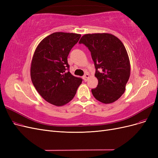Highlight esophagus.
<instances>
[{
    "mask_svg": "<svg viewBox=\"0 0 158 158\" xmlns=\"http://www.w3.org/2000/svg\"><path fill=\"white\" fill-rule=\"evenodd\" d=\"M89 74H85L84 76H83V79H84V80L85 81V82H86V81L88 80V78H89Z\"/></svg>",
    "mask_w": 158,
    "mask_h": 158,
    "instance_id": "1",
    "label": "esophagus"
}]
</instances>
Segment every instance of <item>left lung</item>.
<instances>
[{"mask_svg": "<svg viewBox=\"0 0 158 158\" xmlns=\"http://www.w3.org/2000/svg\"><path fill=\"white\" fill-rule=\"evenodd\" d=\"M91 52L95 68L98 86L92 89L94 98L103 103H113L125 91L131 65L121 41L110 33L84 35L79 41Z\"/></svg>", "mask_w": 158, "mask_h": 158, "instance_id": "1", "label": "left lung"}]
</instances>
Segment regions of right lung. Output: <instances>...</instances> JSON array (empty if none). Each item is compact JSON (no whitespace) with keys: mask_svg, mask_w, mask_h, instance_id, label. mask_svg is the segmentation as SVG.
<instances>
[{"mask_svg":"<svg viewBox=\"0 0 158 158\" xmlns=\"http://www.w3.org/2000/svg\"><path fill=\"white\" fill-rule=\"evenodd\" d=\"M80 37L73 33H53L40 43L33 54L32 83L41 96L54 106H63L70 102L82 82V78L71 74L67 60Z\"/></svg>","mask_w":158,"mask_h":158,"instance_id":"right-lung-1","label":"right lung"}]
</instances>
